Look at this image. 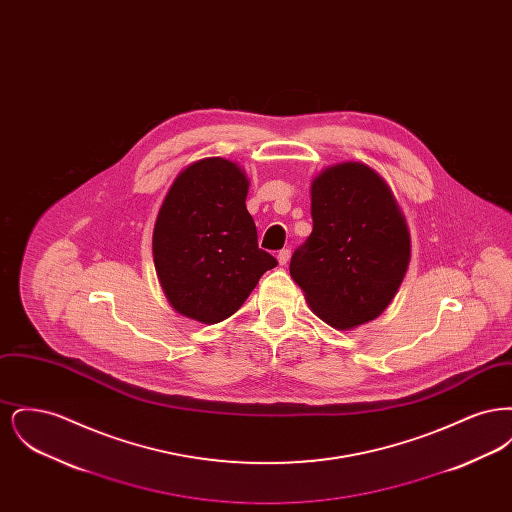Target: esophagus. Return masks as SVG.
Listing matches in <instances>:
<instances>
[{
  "label": "esophagus",
  "instance_id": "esophagus-1",
  "mask_svg": "<svg viewBox=\"0 0 512 512\" xmlns=\"http://www.w3.org/2000/svg\"><path fill=\"white\" fill-rule=\"evenodd\" d=\"M290 257H292V249H290V247H286V249L278 251V263H280L282 267H284V265H288Z\"/></svg>",
  "mask_w": 512,
  "mask_h": 512
}]
</instances>
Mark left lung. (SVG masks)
I'll return each instance as SVG.
<instances>
[{
    "label": "left lung",
    "mask_w": 512,
    "mask_h": 512,
    "mask_svg": "<svg viewBox=\"0 0 512 512\" xmlns=\"http://www.w3.org/2000/svg\"><path fill=\"white\" fill-rule=\"evenodd\" d=\"M313 232L290 274L326 324L347 330L382 315L409 267L411 242L388 184L363 163L326 169L311 188Z\"/></svg>",
    "instance_id": "1"
}]
</instances>
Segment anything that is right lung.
I'll return each instance as SVG.
<instances>
[{
    "mask_svg": "<svg viewBox=\"0 0 512 512\" xmlns=\"http://www.w3.org/2000/svg\"><path fill=\"white\" fill-rule=\"evenodd\" d=\"M247 186L236 163L211 157L180 172L163 201L153 259L172 307L184 317L217 324L234 315L278 265L257 244Z\"/></svg>",
    "mask_w": 512,
    "mask_h": 512,
    "instance_id": "obj_1",
    "label": "right lung"
}]
</instances>
